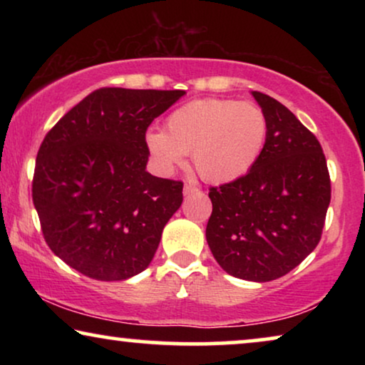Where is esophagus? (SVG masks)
Wrapping results in <instances>:
<instances>
[{
    "label": "esophagus",
    "mask_w": 365,
    "mask_h": 365,
    "mask_svg": "<svg viewBox=\"0 0 365 365\" xmlns=\"http://www.w3.org/2000/svg\"><path fill=\"white\" fill-rule=\"evenodd\" d=\"M197 191H199V186H197V184H191V182H186V184H184V196H189V194L197 192Z\"/></svg>",
    "instance_id": "esophagus-1"
}]
</instances>
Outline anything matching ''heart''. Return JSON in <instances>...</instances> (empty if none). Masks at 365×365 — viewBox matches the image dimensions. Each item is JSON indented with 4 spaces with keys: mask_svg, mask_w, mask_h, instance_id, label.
Wrapping results in <instances>:
<instances>
[{
    "mask_svg": "<svg viewBox=\"0 0 365 365\" xmlns=\"http://www.w3.org/2000/svg\"><path fill=\"white\" fill-rule=\"evenodd\" d=\"M267 116L256 103L194 99L169 114L166 131L151 129L148 149L163 171H171L191 153L204 181H236L254 168L267 141Z\"/></svg>",
    "mask_w": 365,
    "mask_h": 365,
    "instance_id": "obj_1",
    "label": "heart"
}]
</instances>
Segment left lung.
Instances as JSON below:
<instances>
[{"label":"left lung","instance_id":"8db88e82","mask_svg":"<svg viewBox=\"0 0 365 365\" xmlns=\"http://www.w3.org/2000/svg\"><path fill=\"white\" fill-rule=\"evenodd\" d=\"M267 116V141L254 168L209 189L206 239L227 274L254 282L286 276L321 241L331 178L317 138L276 99L252 91Z\"/></svg>","mask_w":365,"mask_h":365}]
</instances>
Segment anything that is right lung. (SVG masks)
<instances>
[{
    "mask_svg": "<svg viewBox=\"0 0 365 365\" xmlns=\"http://www.w3.org/2000/svg\"><path fill=\"white\" fill-rule=\"evenodd\" d=\"M184 94L96 89L44 136L33 202L49 249L78 272L124 281L151 264L182 182L146 171V131Z\"/></svg>",
    "mask_w": 365,
    "mask_h": 365,
    "instance_id": "obj_1",
    "label": "right lung"
}]
</instances>
